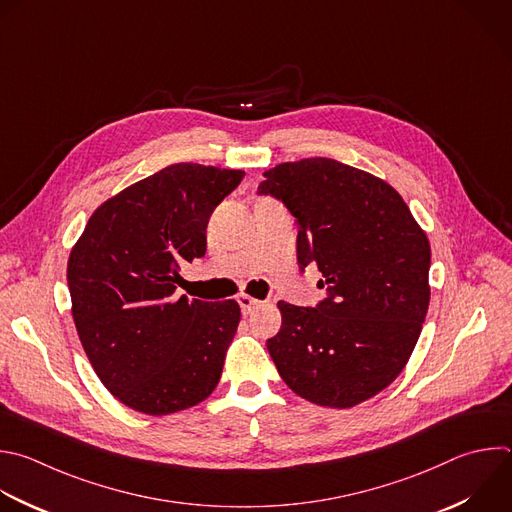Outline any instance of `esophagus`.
<instances>
[{
	"mask_svg": "<svg viewBox=\"0 0 512 512\" xmlns=\"http://www.w3.org/2000/svg\"><path fill=\"white\" fill-rule=\"evenodd\" d=\"M237 301H239V305H241V311H243V315H247V313H251L255 307H259V299H255V297H251V295H247V293H241L239 297H237Z\"/></svg>",
	"mask_w": 512,
	"mask_h": 512,
	"instance_id": "34e87169",
	"label": "esophagus"
}]
</instances>
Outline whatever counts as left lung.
Segmentation results:
<instances>
[{
  "label": "left lung",
  "mask_w": 512,
  "mask_h": 512,
  "mask_svg": "<svg viewBox=\"0 0 512 512\" xmlns=\"http://www.w3.org/2000/svg\"><path fill=\"white\" fill-rule=\"evenodd\" d=\"M259 195L293 215L297 261L315 263L327 297L279 301L267 350L283 382L327 408H352L388 388L408 364L430 303V243L386 181L333 158L283 162Z\"/></svg>",
  "instance_id": "left-lung-1"
}]
</instances>
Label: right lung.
Here are the masks:
<instances>
[{
	"mask_svg": "<svg viewBox=\"0 0 512 512\" xmlns=\"http://www.w3.org/2000/svg\"><path fill=\"white\" fill-rule=\"evenodd\" d=\"M243 170L170 164L102 203L68 259L72 317L106 390L166 416L217 388L241 309L235 299L177 297L181 267L207 251L215 207Z\"/></svg>",
	"mask_w": 512,
	"mask_h": 512,
	"instance_id": "obj_1",
	"label": "right lung"
}]
</instances>
